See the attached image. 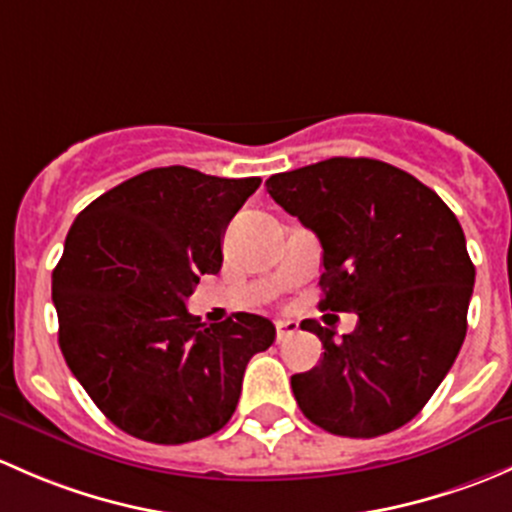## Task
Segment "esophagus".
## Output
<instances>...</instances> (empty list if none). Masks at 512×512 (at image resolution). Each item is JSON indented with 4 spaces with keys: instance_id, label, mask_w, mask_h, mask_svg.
<instances>
[{
    "instance_id": "obj_1",
    "label": "esophagus",
    "mask_w": 512,
    "mask_h": 512,
    "mask_svg": "<svg viewBox=\"0 0 512 512\" xmlns=\"http://www.w3.org/2000/svg\"><path fill=\"white\" fill-rule=\"evenodd\" d=\"M295 333H298V323H295V320H281V323L276 325L278 340H286V337H291Z\"/></svg>"
}]
</instances>
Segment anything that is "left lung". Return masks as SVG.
<instances>
[{"mask_svg":"<svg viewBox=\"0 0 512 512\" xmlns=\"http://www.w3.org/2000/svg\"><path fill=\"white\" fill-rule=\"evenodd\" d=\"M273 202L323 246L320 308L357 313L323 342L313 370L293 374L300 412L350 439L389 434L424 409L466 337L476 268L444 199L419 179L370 157H330L266 179Z\"/></svg>","mask_w":512,"mask_h":512,"instance_id":"left-lung-1","label":"left lung"}]
</instances>
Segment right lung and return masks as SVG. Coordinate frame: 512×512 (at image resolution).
<instances>
[{"instance_id":"right-lung-1","label":"right lung","mask_w":512,"mask_h":512,"mask_svg":"<svg viewBox=\"0 0 512 512\" xmlns=\"http://www.w3.org/2000/svg\"><path fill=\"white\" fill-rule=\"evenodd\" d=\"M261 179L147 170L88 204L51 276L59 345L73 377L118 429L152 444L219 431L246 365L276 340L271 320L204 325L184 300L219 273L221 239Z\"/></svg>"}]
</instances>
